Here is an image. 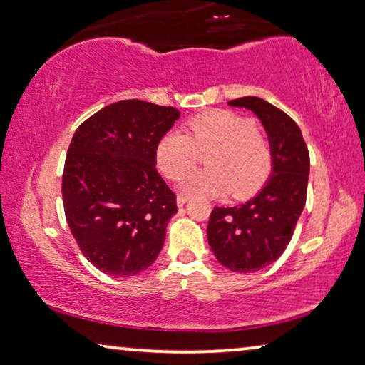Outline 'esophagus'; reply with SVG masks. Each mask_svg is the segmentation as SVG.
Listing matches in <instances>:
<instances>
[{
  "mask_svg": "<svg viewBox=\"0 0 365 365\" xmlns=\"http://www.w3.org/2000/svg\"><path fill=\"white\" fill-rule=\"evenodd\" d=\"M187 202H188V197L187 195H183V193H180V195H177V205L178 207H183Z\"/></svg>",
  "mask_w": 365,
  "mask_h": 365,
  "instance_id": "34e87169",
  "label": "esophagus"
}]
</instances>
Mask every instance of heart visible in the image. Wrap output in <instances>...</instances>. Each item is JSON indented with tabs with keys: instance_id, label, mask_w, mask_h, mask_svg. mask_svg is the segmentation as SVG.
<instances>
[{
	"instance_id": "b5f03b06",
	"label": "heart",
	"mask_w": 365,
	"mask_h": 365,
	"mask_svg": "<svg viewBox=\"0 0 365 365\" xmlns=\"http://www.w3.org/2000/svg\"><path fill=\"white\" fill-rule=\"evenodd\" d=\"M205 155L208 168L188 175L180 190L187 195L233 198L255 195L274 170V152L255 123L230 110H210L188 121V133L168 132L157 145L158 170L170 180L183 178Z\"/></svg>"
}]
</instances>
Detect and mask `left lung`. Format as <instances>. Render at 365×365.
<instances>
[{
	"instance_id": "1",
	"label": "left lung",
	"mask_w": 365,
	"mask_h": 365,
	"mask_svg": "<svg viewBox=\"0 0 365 365\" xmlns=\"http://www.w3.org/2000/svg\"><path fill=\"white\" fill-rule=\"evenodd\" d=\"M259 116L274 152L272 177L259 195L237 207H215L207 227L208 245L232 272H257L287 249L304 210L309 182V150L297 123L257 96L230 100Z\"/></svg>"
}]
</instances>
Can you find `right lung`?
I'll return each instance as SVG.
<instances>
[{"label": "right lung", "instance_id": "right-lung-1", "mask_svg": "<svg viewBox=\"0 0 365 365\" xmlns=\"http://www.w3.org/2000/svg\"><path fill=\"white\" fill-rule=\"evenodd\" d=\"M180 118L173 106L111 103L78 126L63 170V207L81 254L106 275L148 269L177 213L157 172V145Z\"/></svg>", "mask_w": 365, "mask_h": 365}]
</instances>
